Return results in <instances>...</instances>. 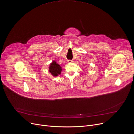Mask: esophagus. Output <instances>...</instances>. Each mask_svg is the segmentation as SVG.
Returning a JSON list of instances; mask_svg holds the SVG:
<instances>
[{
  "label": "esophagus",
  "mask_w": 134,
  "mask_h": 134,
  "mask_svg": "<svg viewBox=\"0 0 134 134\" xmlns=\"http://www.w3.org/2000/svg\"><path fill=\"white\" fill-rule=\"evenodd\" d=\"M68 62L69 63H71L74 62V61H73L72 60H68Z\"/></svg>",
  "instance_id": "obj_1"
}]
</instances>
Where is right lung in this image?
I'll use <instances>...</instances> for the list:
<instances>
[{"mask_svg": "<svg viewBox=\"0 0 134 134\" xmlns=\"http://www.w3.org/2000/svg\"><path fill=\"white\" fill-rule=\"evenodd\" d=\"M62 71V67L58 64L56 61L54 60L52 63H51L49 67V71L53 76H58L59 75L61 74Z\"/></svg>", "mask_w": 134, "mask_h": 134, "instance_id": "right-lung-1", "label": "right lung"}]
</instances>
